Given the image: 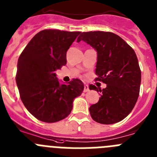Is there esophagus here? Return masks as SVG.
Masks as SVG:
<instances>
[{
  "instance_id": "1",
  "label": "esophagus",
  "mask_w": 157,
  "mask_h": 157,
  "mask_svg": "<svg viewBox=\"0 0 157 157\" xmlns=\"http://www.w3.org/2000/svg\"><path fill=\"white\" fill-rule=\"evenodd\" d=\"M90 91V87H89V86L87 84H85L84 85V92L85 93H86V92H89Z\"/></svg>"
}]
</instances>
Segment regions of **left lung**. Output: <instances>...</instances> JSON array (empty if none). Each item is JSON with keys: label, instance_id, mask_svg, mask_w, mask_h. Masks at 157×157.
I'll return each instance as SVG.
<instances>
[{"label": "left lung", "instance_id": "obj_1", "mask_svg": "<svg viewBox=\"0 0 157 157\" xmlns=\"http://www.w3.org/2000/svg\"><path fill=\"white\" fill-rule=\"evenodd\" d=\"M82 40L96 50V80L107 84L103 90L90 86V90L100 92L99 101L90 107L92 118L103 124L121 121L139 97L141 71L137 56L123 39L110 32L82 33L77 42Z\"/></svg>", "mask_w": 157, "mask_h": 157}]
</instances>
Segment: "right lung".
<instances>
[{
  "label": "right lung",
  "instance_id": "1",
  "mask_svg": "<svg viewBox=\"0 0 157 157\" xmlns=\"http://www.w3.org/2000/svg\"><path fill=\"white\" fill-rule=\"evenodd\" d=\"M81 32L44 29L20 55L16 83L23 104L41 121L54 123L70 114L73 100L84 90L81 80L60 83L55 71L67 63L66 54Z\"/></svg>",
  "mask_w": 157,
  "mask_h": 157
}]
</instances>
